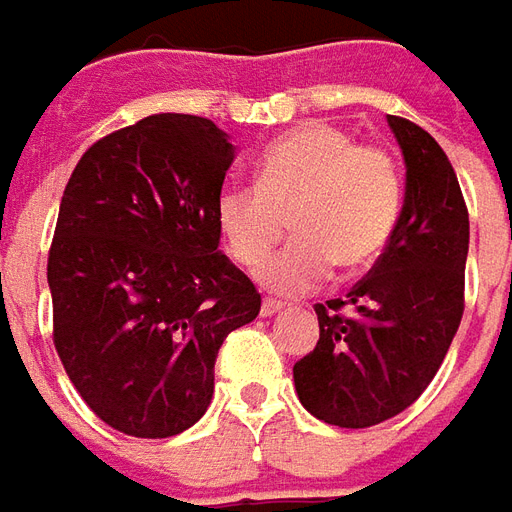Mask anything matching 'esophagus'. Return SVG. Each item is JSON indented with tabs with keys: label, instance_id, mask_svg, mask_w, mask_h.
I'll return each mask as SVG.
<instances>
[{
	"label": "esophagus",
	"instance_id": "1",
	"mask_svg": "<svg viewBox=\"0 0 512 512\" xmlns=\"http://www.w3.org/2000/svg\"><path fill=\"white\" fill-rule=\"evenodd\" d=\"M284 308V303H278V300H264L262 303V317H273Z\"/></svg>",
	"mask_w": 512,
	"mask_h": 512
}]
</instances>
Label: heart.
I'll use <instances>...</instances> for the list:
<instances>
[{"label": "heart", "mask_w": 512, "mask_h": 512, "mask_svg": "<svg viewBox=\"0 0 512 512\" xmlns=\"http://www.w3.org/2000/svg\"><path fill=\"white\" fill-rule=\"evenodd\" d=\"M402 179L391 154L355 146L342 126L300 123L264 148L256 187L226 184L217 192V228L242 267H256L284 234L295 239L259 267L278 295H303L336 264L358 273L378 259L400 220Z\"/></svg>", "instance_id": "b5f03b06"}]
</instances>
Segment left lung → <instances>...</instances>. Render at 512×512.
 Instances as JSON below:
<instances>
[{
  "label": "left lung",
  "mask_w": 512,
  "mask_h": 512,
  "mask_svg": "<svg viewBox=\"0 0 512 512\" xmlns=\"http://www.w3.org/2000/svg\"><path fill=\"white\" fill-rule=\"evenodd\" d=\"M405 157V201L366 278L317 303L320 342L292 369L303 408L336 427H372L422 397L463 317L469 212L444 148L389 115Z\"/></svg>",
  "instance_id": "1"
}]
</instances>
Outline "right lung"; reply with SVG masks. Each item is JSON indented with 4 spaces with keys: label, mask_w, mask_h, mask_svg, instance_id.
Instances as JSON below:
<instances>
[{
    "label": "right lung",
    "mask_w": 512,
    "mask_h": 512,
    "mask_svg": "<svg viewBox=\"0 0 512 512\" xmlns=\"http://www.w3.org/2000/svg\"><path fill=\"white\" fill-rule=\"evenodd\" d=\"M231 162L209 118L162 112L101 137L65 184L46 273L54 347L90 411L126 436L198 422L220 344L259 317L262 295L217 250Z\"/></svg>",
    "instance_id": "add662e5"
}]
</instances>
